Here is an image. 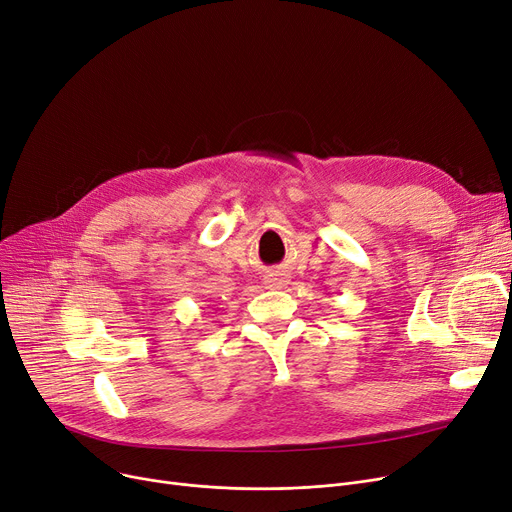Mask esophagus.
I'll return each instance as SVG.
<instances>
[{"instance_id":"obj_1","label":"esophagus","mask_w":512,"mask_h":512,"mask_svg":"<svg viewBox=\"0 0 512 512\" xmlns=\"http://www.w3.org/2000/svg\"><path fill=\"white\" fill-rule=\"evenodd\" d=\"M287 283H289V279L283 273H273V275L266 277V285L268 287H285Z\"/></svg>"}]
</instances>
